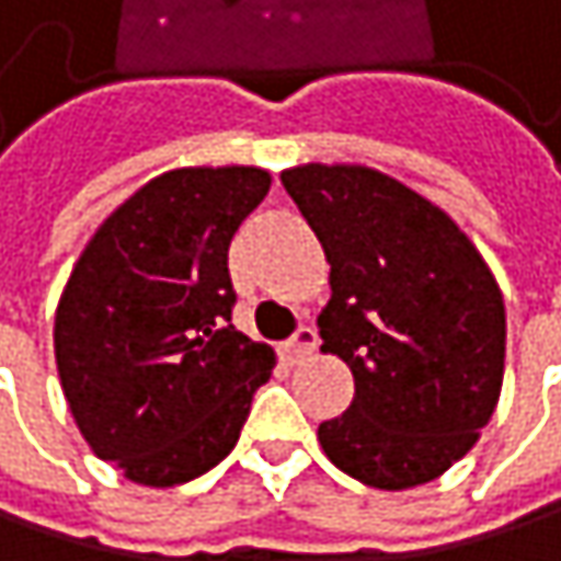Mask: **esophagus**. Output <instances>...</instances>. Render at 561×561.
<instances>
[{
	"instance_id": "obj_1",
	"label": "esophagus",
	"mask_w": 561,
	"mask_h": 561,
	"mask_svg": "<svg viewBox=\"0 0 561 561\" xmlns=\"http://www.w3.org/2000/svg\"><path fill=\"white\" fill-rule=\"evenodd\" d=\"M314 347H318V334H314L311 328H298V331L282 344V354H285L288 364H298V360L311 357Z\"/></svg>"
}]
</instances>
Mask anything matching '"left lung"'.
Wrapping results in <instances>:
<instances>
[{
  "instance_id": "1",
  "label": "left lung",
  "mask_w": 561,
  "mask_h": 561,
  "mask_svg": "<svg viewBox=\"0 0 561 561\" xmlns=\"http://www.w3.org/2000/svg\"><path fill=\"white\" fill-rule=\"evenodd\" d=\"M331 263L321 351L354 374V402L318 425L334 468L405 491L465 458L504 383V295L478 247L432 201L364 165L282 171Z\"/></svg>"
}]
</instances>
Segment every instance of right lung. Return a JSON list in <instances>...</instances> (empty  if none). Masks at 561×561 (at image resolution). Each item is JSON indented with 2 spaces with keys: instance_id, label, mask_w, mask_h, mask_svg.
<instances>
[{
  "instance_id": "add662e5",
  "label": "right lung",
  "mask_w": 561,
  "mask_h": 561,
  "mask_svg": "<svg viewBox=\"0 0 561 561\" xmlns=\"http://www.w3.org/2000/svg\"><path fill=\"white\" fill-rule=\"evenodd\" d=\"M273 178L174 169L119 204L80 253L55 314L70 415L129 481L174 488L220 465L276 354L230 324L227 250Z\"/></svg>"
}]
</instances>
